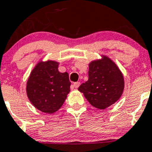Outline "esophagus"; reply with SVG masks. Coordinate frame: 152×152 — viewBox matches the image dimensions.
Segmentation results:
<instances>
[{
	"instance_id": "34e87169",
	"label": "esophagus",
	"mask_w": 152,
	"mask_h": 152,
	"mask_svg": "<svg viewBox=\"0 0 152 152\" xmlns=\"http://www.w3.org/2000/svg\"><path fill=\"white\" fill-rule=\"evenodd\" d=\"M80 86V82H76V83H74L72 84V87H73V88H78Z\"/></svg>"
}]
</instances>
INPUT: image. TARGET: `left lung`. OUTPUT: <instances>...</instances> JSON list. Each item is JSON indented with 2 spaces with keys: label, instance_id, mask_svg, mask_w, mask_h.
<instances>
[{
  "label": "left lung",
  "instance_id": "obj_1",
  "mask_svg": "<svg viewBox=\"0 0 152 152\" xmlns=\"http://www.w3.org/2000/svg\"><path fill=\"white\" fill-rule=\"evenodd\" d=\"M125 88L122 71L116 63L105 55L89 63V80L78 88L89 103L105 109L118 101Z\"/></svg>",
  "mask_w": 152,
  "mask_h": 152
}]
</instances>
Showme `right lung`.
<instances>
[{
    "label": "right lung",
    "mask_w": 152,
    "mask_h": 152,
    "mask_svg": "<svg viewBox=\"0 0 152 152\" xmlns=\"http://www.w3.org/2000/svg\"><path fill=\"white\" fill-rule=\"evenodd\" d=\"M59 64L51 60L39 61L30 72L26 85L30 102L47 114L57 112L70 92L69 74L59 71Z\"/></svg>",
    "instance_id": "1"
}]
</instances>
